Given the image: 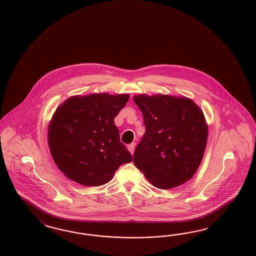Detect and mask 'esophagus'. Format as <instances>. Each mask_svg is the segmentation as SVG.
Instances as JSON below:
<instances>
[{
  "label": "esophagus",
  "mask_w": 256,
  "mask_h": 256,
  "mask_svg": "<svg viewBox=\"0 0 256 256\" xmlns=\"http://www.w3.org/2000/svg\"><path fill=\"white\" fill-rule=\"evenodd\" d=\"M126 148H128V151H130L132 154H133V152H134V148H135V142H132V144H130Z\"/></svg>",
  "instance_id": "obj_1"
}]
</instances>
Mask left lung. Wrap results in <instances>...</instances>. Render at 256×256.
Returning a JSON list of instances; mask_svg holds the SVG:
<instances>
[{"label": "left lung", "instance_id": "left-lung-1", "mask_svg": "<svg viewBox=\"0 0 256 256\" xmlns=\"http://www.w3.org/2000/svg\"><path fill=\"white\" fill-rule=\"evenodd\" d=\"M146 132L133 162L152 186L171 189L194 176L206 148L208 124L200 108L187 97L133 96Z\"/></svg>", "mask_w": 256, "mask_h": 256}]
</instances>
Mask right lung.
<instances>
[{
  "label": "right lung",
  "instance_id": "1",
  "mask_svg": "<svg viewBox=\"0 0 256 256\" xmlns=\"http://www.w3.org/2000/svg\"><path fill=\"white\" fill-rule=\"evenodd\" d=\"M128 99V94H92L70 97L58 106L48 126V144L68 178L103 186L121 164L132 160L114 121Z\"/></svg>",
  "mask_w": 256,
  "mask_h": 256
}]
</instances>
